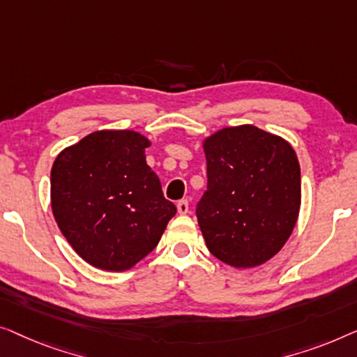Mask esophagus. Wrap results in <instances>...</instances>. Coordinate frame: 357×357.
<instances>
[{
  "label": "esophagus",
  "instance_id": "obj_1",
  "mask_svg": "<svg viewBox=\"0 0 357 357\" xmlns=\"http://www.w3.org/2000/svg\"><path fill=\"white\" fill-rule=\"evenodd\" d=\"M176 207H178V213H181V215H185L189 212V202H188V200H179Z\"/></svg>",
  "mask_w": 357,
  "mask_h": 357
}]
</instances>
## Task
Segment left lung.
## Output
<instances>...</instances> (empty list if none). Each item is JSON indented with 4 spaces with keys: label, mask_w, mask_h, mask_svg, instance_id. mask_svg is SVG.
<instances>
[{
    "label": "left lung",
    "mask_w": 357,
    "mask_h": 357,
    "mask_svg": "<svg viewBox=\"0 0 357 357\" xmlns=\"http://www.w3.org/2000/svg\"><path fill=\"white\" fill-rule=\"evenodd\" d=\"M207 190L195 215L205 244L222 262L257 267L283 248L301 207V168L278 135L245 124L204 142Z\"/></svg>",
    "instance_id": "left-lung-1"
}]
</instances>
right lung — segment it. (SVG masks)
I'll list each match as a JSON object with an SVG mask.
<instances>
[{
	"label": "right lung",
	"mask_w": 357,
	"mask_h": 357,
	"mask_svg": "<svg viewBox=\"0 0 357 357\" xmlns=\"http://www.w3.org/2000/svg\"><path fill=\"white\" fill-rule=\"evenodd\" d=\"M149 139L97 130L52 168V208L73 249L93 267L123 272L157 248L176 207L145 162Z\"/></svg>",
	"instance_id": "obj_1"
}]
</instances>
